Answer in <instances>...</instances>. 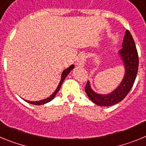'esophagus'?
Segmentation results:
<instances>
[{
    "label": "esophagus",
    "instance_id": "34e87169",
    "mask_svg": "<svg viewBox=\"0 0 146 146\" xmlns=\"http://www.w3.org/2000/svg\"><path fill=\"white\" fill-rule=\"evenodd\" d=\"M86 56L85 54H82L79 56L78 59L77 60V63H76V65L78 66H84L85 63H86Z\"/></svg>",
    "mask_w": 146,
    "mask_h": 146
}]
</instances>
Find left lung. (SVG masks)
<instances>
[{
  "instance_id": "left-lung-1",
  "label": "left lung",
  "mask_w": 146,
  "mask_h": 146,
  "mask_svg": "<svg viewBox=\"0 0 146 146\" xmlns=\"http://www.w3.org/2000/svg\"><path fill=\"white\" fill-rule=\"evenodd\" d=\"M122 47L118 52L125 69L123 78L119 86L108 94L96 93L88 81L85 91L91 101L99 106H112L120 102L129 94L133 86L138 71L139 59L135 41L128 30L125 32Z\"/></svg>"
}]
</instances>
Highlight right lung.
<instances>
[{
    "instance_id": "obj_1",
    "label": "right lung",
    "mask_w": 146,
    "mask_h": 146,
    "mask_svg": "<svg viewBox=\"0 0 146 146\" xmlns=\"http://www.w3.org/2000/svg\"><path fill=\"white\" fill-rule=\"evenodd\" d=\"M74 65H73V64H72V65H71L69 67V68H67V69H66L65 70H64V72H62L61 78H60V82H59V84H58V86L57 88L55 89V91H54L53 94H51V95H50V96H49V97L46 98V99H42V100H40V101H35V102H33V101H28V100H25V99H24V100H25V102H27L30 103V104H35V105H41V104H46V103L52 101V99H53L54 98H55V95L57 94V93L58 92L59 90H60V86H61L62 83H63L64 80H65V78L67 77V75H68V74H69V72H70L72 70V69H74Z\"/></svg>"
}]
</instances>
